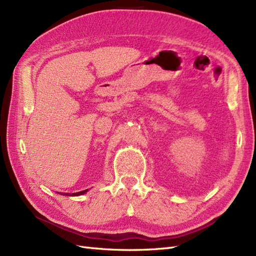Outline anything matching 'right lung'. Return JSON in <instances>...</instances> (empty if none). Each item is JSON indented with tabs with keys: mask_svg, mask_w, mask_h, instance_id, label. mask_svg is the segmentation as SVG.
Here are the masks:
<instances>
[{
	"mask_svg": "<svg viewBox=\"0 0 256 256\" xmlns=\"http://www.w3.org/2000/svg\"><path fill=\"white\" fill-rule=\"evenodd\" d=\"M88 191V189H86V190H83V191H80V192H76V193H63V192H58V193H60V196H82V194H84V193H86Z\"/></svg>",
	"mask_w": 256,
	"mask_h": 256,
	"instance_id": "right-lung-1",
	"label": "right lung"
}]
</instances>
